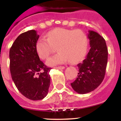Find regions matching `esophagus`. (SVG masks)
<instances>
[{
	"label": "esophagus",
	"instance_id": "obj_1",
	"mask_svg": "<svg viewBox=\"0 0 121 121\" xmlns=\"http://www.w3.org/2000/svg\"><path fill=\"white\" fill-rule=\"evenodd\" d=\"M54 68H56V69H58V70H63V69L65 68V67H64V66H60V67H54Z\"/></svg>",
	"mask_w": 121,
	"mask_h": 121
}]
</instances>
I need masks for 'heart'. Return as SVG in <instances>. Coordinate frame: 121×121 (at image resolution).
Returning a JSON list of instances; mask_svg holds the SVG:
<instances>
[{
  "instance_id": "obj_1",
  "label": "heart",
  "mask_w": 121,
  "mask_h": 121,
  "mask_svg": "<svg viewBox=\"0 0 121 121\" xmlns=\"http://www.w3.org/2000/svg\"><path fill=\"white\" fill-rule=\"evenodd\" d=\"M47 39L41 37L37 40L35 45L36 53L42 59H47L56 47L57 54L48 59L47 64L55 66L68 60L76 63L84 58L87 51L88 36L81 29L58 28L50 31Z\"/></svg>"
}]
</instances>
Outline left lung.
Wrapping results in <instances>:
<instances>
[{"instance_id": "left-lung-1", "label": "left lung", "mask_w": 121, "mask_h": 121, "mask_svg": "<svg viewBox=\"0 0 121 121\" xmlns=\"http://www.w3.org/2000/svg\"><path fill=\"white\" fill-rule=\"evenodd\" d=\"M90 50L82 62L78 64V78L71 84L76 92L86 94L95 90L103 81L108 60V49L103 37L89 31Z\"/></svg>"}]
</instances>
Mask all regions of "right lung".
Here are the masks:
<instances>
[{
	"instance_id": "add662e5",
	"label": "right lung",
	"mask_w": 121,
	"mask_h": 121,
	"mask_svg": "<svg viewBox=\"0 0 121 121\" xmlns=\"http://www.w3.org/2000/svg\"><path fill=\"white\" fill-rule=\"evenodd\" d=\"M39 36L34 30L19 35L9 50L11 78L18 90L31 100L43 99L50 85L51 68L41 61L35 45Z\"/></svg>"
}]
</instances>
